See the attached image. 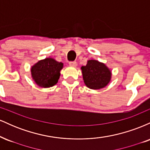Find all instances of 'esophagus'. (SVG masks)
<instances>
[{
    "label": "esophagus",
    "mask_w": 150,
    "mask_h": 150,
    "mask_svg": "<svg viewBox=\"0 0 150 150\" xmlns=\"http://www.w3.org/2000/svg\"><path fill=\"white\" fill-rule=\"evenodd\" d=\"M69 65H70V66H71V67H76L77 66V63L75 61L70 62Z\"/></svg>",
    "instance_id": "1"
}]
</instances>
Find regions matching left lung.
<instances>
[{"label":"left lung","mask_w":150,"mask_h":150,"mask_svg":"<svg viewBox=\"0 0 150 150\" xmlns=\"http://www.w3.org/2000/svg\"><path fill=\"white\" fill-rule=\"evenodd\" d=\"M85 85L89 89L104 88L110 82L111 71L104 63L97 60H89L87 65L81 67Z\"/></svg>","instance_id":"8db88e82"}]
</instances>
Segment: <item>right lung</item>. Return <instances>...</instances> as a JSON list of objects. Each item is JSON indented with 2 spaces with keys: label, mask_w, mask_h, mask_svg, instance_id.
<instances>
[{
  "label": "right lung",
  "mask_w": 150,
  "mask_h": 150,
  "mask_svg": "<svg viewBox=\"0 0 150 150\" xmlns=\"http://www.w3.org/2000/svg\"><path fill=\"white\" fill-rule=\"evenodd\" d=\"M63 63L49 57L39 61L31 68V75L40 87L49 88L56 85L61 75Z\"/></svg>",
  "instance_id": "right-lung-1"
}]
</instances>
